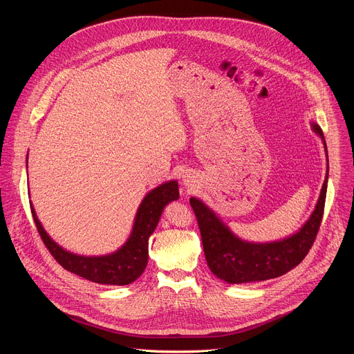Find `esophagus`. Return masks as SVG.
<instances>
[{
  "mask_svg": "<svg viewBox=\"0 0 354 354\" xmlns=\"http://www.w3.org/2000/svg\"><path fill=\"white\" fill-rule=\"evenodd\" d=\"M183 182H185V185H187V186H189V185H192V182H193V180H192V176L185 175V176H183Z\"/></svg>",
  "mask_w": 354,
  "mask_h": 354,
  "instance_id": "esophagus-1",
  "label": "esophagus"
}]
</instances>
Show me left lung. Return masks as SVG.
<instances>
[{
  "instance_id": "left-lung-1",
  "label": "left lung",
  "mask_w": 354,
  "mask_h": 354,
  "mask_svg": "<svg viewBox=\"0 0 354 354\" xmlns=\"http://www.w3.org/2000/svg\"><path fill=\"white\" fill-rule=\"evenodd\" d=\"M314 130L322 137L318 124ZM328 175L324 182L315 212L295 235L279 242L250 243L236 238L216 214L200 200L192 197L190 206L196 214L201 242L210 270L221 280L232 284L263 281L283 276L307 257L322 223Z\"/></svg>"
}]
</instances>
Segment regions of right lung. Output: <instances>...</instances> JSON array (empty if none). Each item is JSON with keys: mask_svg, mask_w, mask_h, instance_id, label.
Instances as JSON below:
<instances>
[{"mask_svg": "<svg viewBox=\"0 0 354 354\" xmlns=\"http://www.w3.org/2000/svg\"><path fill=\"white\" fill-rule=\"evenodd\" d=\"M179 198L178 182L172 180L151 190L142 200L136 216L129 241L118 252L108 257L85 258L66 252L43 230L33 207L32 216L37 232L56 262L66 270L97 284L124 286L141 276L148 262V238L154 232L167 203Z\"/></svg>", "mask_w": 354, "mask_h": 354, "instance_id": "1", "label": "right lung"}]
</instances>
